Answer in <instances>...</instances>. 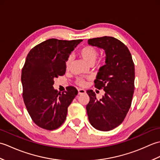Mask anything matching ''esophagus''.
I'll list each match as a JSON object with an SVG mask.
<instances>
[{
    "label": "esophagus",
    "mask_w": 160,
    "mask_h": 160,
    "mask_svg": "<svg viewBox=\"0 0 160 160\" xmlns=\"http://www.w3.org/2000/svg\"><path fill=\"white\" fill-rule=\"evenodd\" d=\"M78 94L79 95H82V94H84L86 93V91L82 89H78Z\"/></svg>",
    "instance_id": "esophagus-1"
}]
</instances>
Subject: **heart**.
<instances>
[{"label": "heart", "instance_id": "1", "mask_svg": "<svg viewBox=\"0 0 160 160\" xmlns=\"http://www.w3.org/2000/svg\"><path fill=\"white\" fill-rule=\"evenodd\" d=\"M78 53H79L80 56L82 57L87 62H88L90 64H93L94 63L98 55L97 49L90 45L84 46V47H82V48H81L79 50ZM71 60H72V58H71V56L68 57V58L67 59L66 62H65V67L67 69H68V68L69 67ZM76 83L78 84V85L81 86V87H83L86 84L85 80H84L82 78H78L76 81Z\"/></svg>", "mask_w": 160, "mask_h": 160}]
</instances>
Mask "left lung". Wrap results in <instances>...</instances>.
<instances>
[{
  "label": "left lung",
  "mask_w": 160,
  "mask_h": 160,
  "mask_svg": "<svg viewBox=\"0 0 160 160\" xmlns=\"http://www.w3.org/2000/svg\"><path fill=\"white\" fill-rule=\"evenodd\" d=\"M88 43L103 49L106 53V64L100 68L94 81L95 87L105 93L98 100L93 90L87 91L90 98L86 107L88 118L97 130L108 131L122 124L131 107L135 89L134 62L128 47L113 37L91 38Z\"/></svg>",
  "instance_id": "1"
}]
</instances>
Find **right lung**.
Segmentation results:
<instances>
[{
	"instance_id": "obj_1",
	"label": "right lung",
	"mask_w": 160,
	"mask_h": 160,
	"mask_svg": "<svg viewBox=\"0 0 160 160\" xmlns=\"http://www.w3.org/2000/svg\"><path fill=\"white\" fill-rule=\"evenodd\" d=\"M82 40H47L32 48L22 67V98L27 110L39 127L52 131L66 120L68 107L77 96L72 86L60 93L53 89L54 78L65 73L66 60Z\"/></svg>"
}]
</instances>
